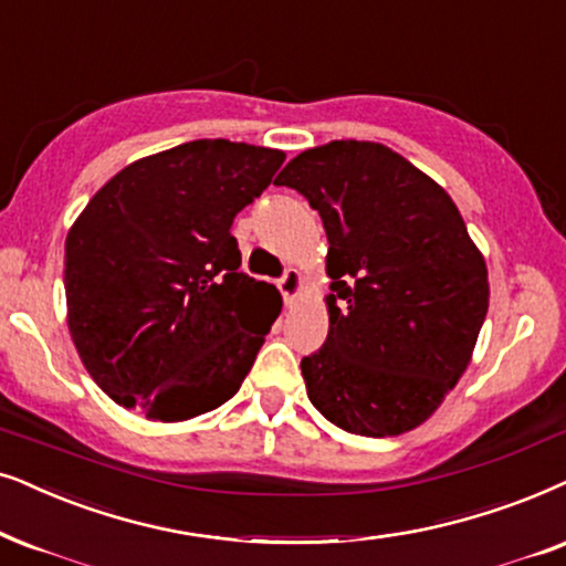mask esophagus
Wrapping results in <instances>:
<instances>
[{"instance_id":"34e87169","label":"esophagus","mask_w":566,"mask_h":566,"mask_svg":"<svg viewBox=\"0 0 566 566\" xmlns=\"http://www.w3.org/2000/svg\"><path fill=\"white\" fill-rule=\"evenodd\" d=\"M277 289H281L285 301L296 298V293H298V289H301V275H298V270H293V268L285 270V273L281 275V281H277Z\"/></svg>"}]
</instances>
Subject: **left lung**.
Returning a JSON list of instances; mask_svg holds the SVG:
<instances>
[{"mask_svg":"<svg viewBox=\"0 0 566 566\" xmlns=\"http://www.w3.org/2000/svg\"><path fill=\"white\" fill-rule=\"evenodd\" d=\"M319 212L329 333L301 358L312 406L343 431L395 437L439 408L489 310L486 262L437 181L379 143L335 139L277 174Z\"/></svg>","mask_w":566,"mask_h":566,"instance_id":"obj_1","label":"left lung"}]
</instances>
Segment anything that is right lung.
Listing matches in <instances>:
<instances>
[{
    "label": "right lung",
    "mask_w": 566,
    "mask_h": 566,
    "mask_svg": "<svg viewBox=\"0 0 566 566\" xmlns=\"http://www.w3.org/2000/svg\"><path fill=\"white\" fill-rule=\"evenodd\" d=\"M283 160L192 139L122 168L87 202L64 244L67 325L114 402L185 421L239 392L283 298L241 273L231 223Z\"/></svg>",
    "instance_id": "right-lung-1"
}]
</instances>
